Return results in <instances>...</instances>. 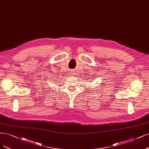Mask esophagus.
Here are the masks:
<instances>
[{
    "instance_id": "34e87169",
    "label": "esophagus",
    "mask_w": 149,
    "mask_h": 149,
    "mask_svg": "<svg viewBox=\"0 0 149 149\" xmlns=\"http://www.w3.org/2000/svg\"><path fill=\"white\" fill-rule=\"evenodd\" d=\"M71 74H74L73 73H71Z\"/></svg>"
}]
</instances>
